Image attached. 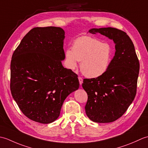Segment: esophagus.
<instances>
[{
	"instance_id": "1",
	"label": "esophagus",
	"mask_w": 148,
	"mask_h": 148,
	"mask_svg": "<svg viewBox=\"0 0 148 148\" xmlns=\"http://www.w3.org/2000/svg\"><path fill=\"white\" fill-rule=\"evenodd\" d=\"M78 79H79V81L80 85H81V84H82V83H83V78L81 77H78Z\"/></svg>"
}]
</instances>
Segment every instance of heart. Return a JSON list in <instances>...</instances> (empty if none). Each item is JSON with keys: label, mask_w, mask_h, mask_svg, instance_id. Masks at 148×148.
Listing matches in <instances>:
<instances>
[{"label": "heart", "mask_w": 148, "mask_h": 148, "mask_svg": "<svg viewBox=\"0 0 148 148\" xmlns=\"http://www.w3.org/2000/svg\"><path fill=\"white\" fill-rule=\"evenodd\" d=\"M69 68L74 69L77 61L80 69L89 78L101 76L108 71L112 60V48L108 42L91 36H81L74 40L72 49L65 51Z\"/></svg>", "instance_id": "b5f03b06"}]
</instances>
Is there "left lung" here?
<instances>
[{"mask_svg":"<svg viewBox=\"0 0 148 148\" xmlns=\"http://www.w3.org/2000/svg\"><path fill=\"white\" fill-rule=\"evenodd\" d=\"M89 32L99 33L115 43V55L108 71L98 77L84 79L82 84L88 95V117L96 123H111L122 116L135 99L139 62L126 32L112 27L92 29Z\"/></svg>","mask_w":148,"mask_h":148,"instance_id":"obj_1","label":"left lung"}]
</instances>
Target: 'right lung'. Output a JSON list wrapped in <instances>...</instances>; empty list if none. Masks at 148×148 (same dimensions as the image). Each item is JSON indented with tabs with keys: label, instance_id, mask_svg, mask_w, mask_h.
<instances>
[{
	"label": "right lung",
	"instance_id": "obj_1",
	"mask_svg": "<svg viewBox=\"0 0 148 148\" xmlns=\"http://www.w3.org/2000/svg\"><path fill=\"white\" fill-rule=\"evenodd\" d=\"M65 32L60 27H36L15 49L10 89L19 108L31 120L55 121L67 97L79 88L77 75L63 67Z\"/></svg>",
	"mask_w": 148,
	"mask_h": 148
}]
</instances>
